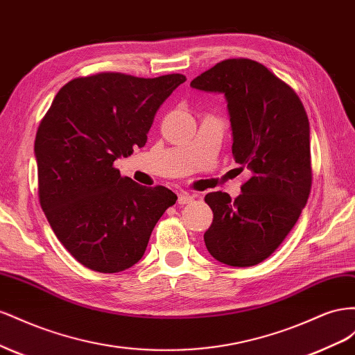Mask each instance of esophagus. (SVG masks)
Wrapping results in <instances>:
<instances>
[{
    "label": "esophagus",
    "mask_w": 355,
    "mask_h": 355,
    "mask_svg": "<svg viewBox=\"0 0 355 355\" xmlns=\"http://www.w3.org/2000/svg\"><path fill=\"white\" fill-rule=\"evenodd\" d=\"M193 200V196L186 193V191H181V193L178 195V204L180 205H186V204H190V202Z\"/></svg>",
    "instance_id": "1"
}]
</instances>
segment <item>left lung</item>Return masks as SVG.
Wrapping results in <instances>:
<instances>
[{
    "mask_svg": "<svg viewBox=\"0 0 355 355\" xmlns=\"http://www.w3.org/2000/svg\"><path fill=\"white\" fill-rule=\"evenodd\" d=\"M223 94L232 128V153L251 177L242 193L211 191L212 223L204 241L209 254L247 268L268 259L296 225L311 191L309 120L290 86L256 60L226 59L190 83Z\"/></svg>",
    "mask_w": 355,
    "mask_h": 355,
    "instance_id": "obj_1",
    "label": "left lung"
}]
</instances>
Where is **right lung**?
Here are the masks:
<instances>
[{"mask_svg":"<svg viewBox=\"0 0 355 355\" xmlns=\"http://www.w3.org/2000/svg\"><path fill=\"white\" fill-rule=\"evenodd\" d=\"M183 74L101 73L68 82L38 126L40 204L58 239L83 266L114 273L144 256L177 195L121 177L114 160L144 147L159 107Z\"/></svg>","mask_w":355,"mask_h":355,"instance_id":"add662e5","label":"right lung"}]
</instances>
